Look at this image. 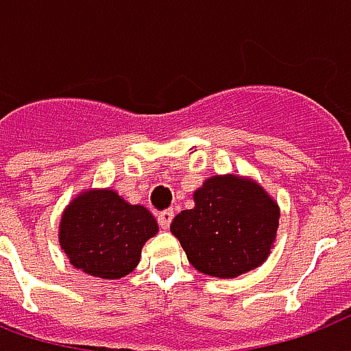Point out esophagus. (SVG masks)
I'll list each match as a JSON object with an SVG mask.
<instances>
[{
    "mask_svg": "<svg viewBox=\"0 0 351 351\" xmlns=\"http://www.w3.org/2000/svg\"><path fill=\"white\" fill-rule=\"evenodd\" d=\"M172 219H173L172 209H168V211H162V213H158V224H160V228H162V230L170 228V224H172Z\"/></svg>",
    "mask_w": 351,
    "mask_h": 351,
    "instance_id": "1",
    "label": "esophagus"
}]
</instances>
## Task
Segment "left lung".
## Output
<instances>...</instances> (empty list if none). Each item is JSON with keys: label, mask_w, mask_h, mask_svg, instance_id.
<instances>
[{"label": "left lung", "mask_w": 351, "mask_h": 351, "mask_svg": "<svg viewBox=\"0 0 351 351\" xmlns=\"http://www.w3.org/2000/svg\"><path fill=\"white\" fill-rule=\"evenodd\" d=\"M193 198V209L176 215L170 224L193 267L209 277L235 278L267 260L280 207L258 181L211 176Z\"/></svg>", "instance_id": "1"}]
</instances>
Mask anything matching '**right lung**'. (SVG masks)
Masks as SVG:
<instances>
[{
	"label": "right lung",
	"instance_id": "add662e5",
	"mask_svg": "<svg viewBox=\"0 0 351 351\" xmlns=\"http://www.w3.org/2000/svg\"><path fill=\"white\" fill-rule=\"evenodd\" d=\"M157 232L144 206H132L112 189H86L63 209L60 245L76 269L116 280L136 267L142 247Z\"/></svg>",
	"mask_w": 351,
	"mask_h": 351
}]
</instances>
